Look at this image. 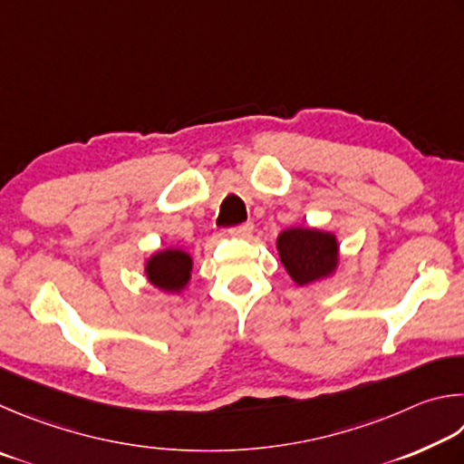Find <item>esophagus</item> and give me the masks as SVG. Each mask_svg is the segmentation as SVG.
Instances as JSON below:
<instances>
[{
    "instance_id": "34e87169",
    "label": "esophagus",
    "mask_w": 464,
    "mask_h": 464,
    "mask_svg": "<svg viewBox=\"0 0 464 464\" xmlns=\"http://www.w3.org/2000/svg\"><path fill=\"white\" fill-rule=\"evenodd\" d=\"M253 230H255V226L253 224H242V226H238V227H234V230L230 232L234 238H248L250 234H253Z\"/></svg>"
}]
</instances>
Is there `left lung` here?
<instances>
[{
	"mask_svg": "<svg viewBox=\"0 0 464 464\" xmlns=\"http://www.w3.org/2000/svg\"><path fill=\"white\" fill-rule=\"evenodd\" d=\"M277 253L291 281L299 287L334 277L343 263L336 234L310 226H291L279 232Z\"/></svg>",
	"mask_w": 464,
	"mask_h": 464,
	"instance_id": "8db88e82",
	"label": "left lung"
}]
</instances>
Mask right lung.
<instances>
[{
	"label": "right lung",
	"mask_w": 464,
	"mask_h": 464,
	"mask_svg": "<svg viewBox=\"0 0 464 464\" xmlns=\"http://www.w3.org/2000/svg\"><path fill=\"white\" fill-rule=\"evenodd\" d=\"M193 256L183 248H160L144 261V277L165 294H183L191 281Z\"/></svg>",
	"instance_id": "1"
}]
</instances>
